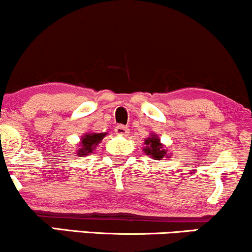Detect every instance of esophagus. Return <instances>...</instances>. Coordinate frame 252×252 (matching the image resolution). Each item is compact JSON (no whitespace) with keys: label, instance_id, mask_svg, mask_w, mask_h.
Returning a JSON list of instances; mask_svg holds the SVG:
<instances>
[{"label":"esophagus","instance_id":"obj_1","mask_svg":"<svg viewBox=\"0 0 252 252\" xmlns=\"http://www.w3.org/2000/svg\"><path fill=\"white\" fill-rule=\"evenodd\" d=\"M115 132H116L117 135H122V136H126L129 134V128L126 126H122V124H120V126H117L116 128H115Z\"/></svg>","mask_w":252,"mask_h":252}]
</instances>
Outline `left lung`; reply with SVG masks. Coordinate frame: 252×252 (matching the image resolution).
Masks as SVG:
<instances>
[{
	"instance_id": "left-lung-1",
	"label": "left lung",
	"mask_w": 252,
	"mask_h": 252,
	"mask_svg": "<svg viewBox=\"0 0 252 252\" xmlns=\"http://www.w3.org/2000/svg\"><path fill=\"white\" fill-rule=\"evenodd\" d=\"M144 144H146V148L143 149L144 153L152 156V158L154 160H162L164 156H168V158L170 156L167 155V150L163 148V144L161 143V140L158 135H150V137L144 140Z\"/></svg>"
}]
</instances>
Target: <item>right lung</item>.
I'll list each match as a JSON object with an SVG mask.
<instances>
[{
	"label": "right lung",
	"instance_id": "1",
	"mask_svg": "<svg viewBox=\"0 0 252 252\" xmlns=\"http://www.w3.org/2000/svg\"><path fill=\"white\" fill-rule=\"evenodd\" d=\"M106 134H94V132H88L82 137V142H80V148L78 149V155H88L89 153H92V150L96 148L98 143L103 140L104 136Z\"/></svg>",
	"mask_w": 252,
	"mask_h": 252
}]
</instances>
